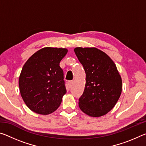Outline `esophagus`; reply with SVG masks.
<instances>
[{"mask_svg":"<svg viewBox=\"0 0 146 146\" xmlns=\"http://www.w3.org/2000/svg\"><path fill=\"white\" fill-rule=\"evenodd\" d=\"M73 82L72 80H71V81H68V86H69V87L70 88H71V86H72V84H73Z\"/></svg>","mask_w":146,"mask_h":146,"instance_id":"esophagus-1","label":"esophagus"}]
</instances>
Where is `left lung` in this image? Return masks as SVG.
I'll list each match as a JSON object with an SVG mask.
<instances>
[{
    "label": "left lung",
    "mask_w": 146,
    "mask_h": 146,
    "mask_svg": "<svg viewBox=\"0 0 146 146\" xmlns=\"http://www.w3.org/2000/svg\"><path fill=\"white\" fill-rule=\"evenodd\" d=\"M86 72V85L79 98V108L85 114L99 117L114 108L122 93V78L114 62L96 48L74 49Z\"/></svg>",
    "instance_id": "8db88e82"
}]
</instances>
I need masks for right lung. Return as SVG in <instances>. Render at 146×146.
<instances>
[{"label": "right lung", "instance_id": "add662e5", "mask_svg": "<svg viewBox=\"0 0 146 146\" xmlns=\"http://www.w3.org/2000/svg\"><path fill=\"white\" fill-rule=\"evenodd\" d=\"M66 48L46 47L32 55L24 64L19 76L20 93L29 109L47 115L57 110L66 93L60 62Z\"/></svg>", "mask_w": 146, "mask_h": 146}]
</instances>
